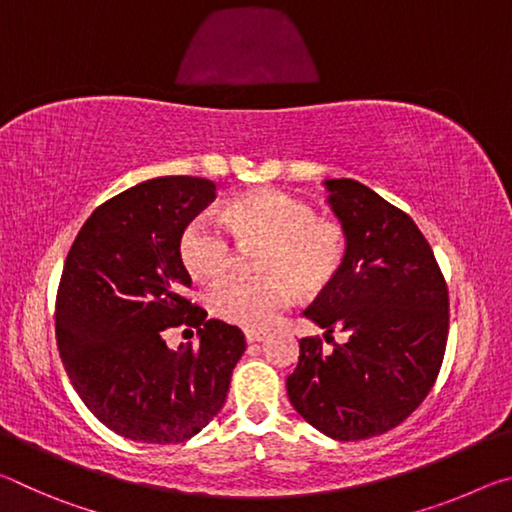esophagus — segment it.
Instances as JSON below:
<instances>
[{"mask_svg": "<svg viewBox=\"0 0 512 512\" xmlns=\"http://www.w3.org/2000/svg\"><path fill=\"white\" fill-rule=\"evenodd\" d=\"M266 339V332H253V329H248L246 332V341L248 343H259V341H264Z\"/></svg>", "mask_w": 512, "mask_h": 512, "instance_id": "1", "label": "esophagus"}]
</instances>
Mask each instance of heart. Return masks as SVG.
<instances>
[{
    "label": "heart",
    "instance_id": "obj_1",
    "mask_svg": "<svg viewBox=\"0 0 512 512\" xmlns=\"http://www.w3.org/2000/svg\"><path fill=\"white\" fill-rule=\"evenodd\" d=\"M223 221L239 248L264 246L257 259L262 280H235L216 289L210 307L230 325L264 329L296 300V287L320 293L336 280L348 255L343 225L316 219V210L280 189L232 198ZM180 259L189 275L219 282L235 266V246L210 216H196L180 235Z\"/></svg>",
    "mask_w": 512,
    "mask_h": 512
}]
</instances>
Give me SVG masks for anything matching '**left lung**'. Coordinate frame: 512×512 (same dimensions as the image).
<instances>
[{
    "instance_id": "1",
    "label": "left lung",
    "mask_w": 512,
    "mask_h": 512,
    "mask_svg": "<svg viewBox=\"0 0 512 512\" xmlns=\"http://www.w3.org/2000/svg\"><path fill=\"white\" fill-rule=\"evenodd\" d=\"M327 203L348 235L336 280L305 316L332 339L300 341L287 393L311 427L334 440L391 431L418 409L443 366L449 332L445 277L409 214L352 178L325 180Z\"/></svg>"
}]
</instances>
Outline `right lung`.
<instances>
[{
  "instance_id": "right-lung-1",
  "label": "right lung",
  "mask_w": 512,
  "mask_h": 512,
  "mask_svg": "<svg viewBox=\"0 0 512 512\" xmlns=\"http://www.w3.org/2000/svg\"><path fill=\"white\" fill-rule=\"evenodd\" d=\"M216 198L212 180L162 176L99 205L83 223L56 296L63 366L94 418L137 443L176 445L223 409L246 350L241 329L187 300L180 235ZM199 329L169 351L164 328Z\"/></svg>"
}]
</instances>
